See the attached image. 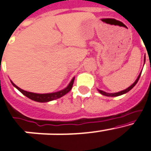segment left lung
Here are the masks:
<instances>
[{"label":"left lung","instance_id":"8db88e82","mask_svg":"<svg viewBox=\"0 0 151 151\" xmlns=\"http://www.w3.org/2000/svg\"><path fill=\"white\" fill-rule=\"evenodd\" d=\"M141 74H142V72L140 73L139 75H138V78L136 79V81H135V82L133 83V84H132L131 86H130L129 87H128L127 89H124V90L123 91H120V92H115V93H108V92H104V91L102 90H100V89H98V91H99L100 93H101V95H103V96H109V97H115V96H121V95H123L125 94V93H126V92H128L129 91L131 90L132 89L134 86H135V85H136V83H138V80H139L140 78V76H141Z\"/></svg>","mask_w":151,"mask_h":151}]
</instances>
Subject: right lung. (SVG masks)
<instances>
[{
	"label": "right lung",
	"instance_id": "right-lung-1",
	"mask_svg": "<svg viewBox=\"0 0 151 151\" xmlns=\"http://www.w3.org/2000/svg\"><path fill=\"white\" fill-rule=\"evenodd\" d=\"M74 81V77H73V79L71 80L70 83L68 84V86L66 88H65L64 89L59 91V92H52V93H46V94H38V93H34V92H27V91H25V90H23V89H20V88L18 87L16 84L13 83L12 81L11 83L12 84H13V86H15V87L18 89L19 92H21L24 96L28 97V99L34 100V101H38V102H48V101H52V100H55V99H59V98L62 97L63 96L67 94L68 92H70L71 88H72Z\"/></svg>",
	"mask_w": 151,
	"mask_h": 151
}]
</instances>
